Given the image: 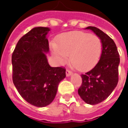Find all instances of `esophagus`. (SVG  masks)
I'll use <instances>...</instances> for the list:
<instances>
[{
    "mask_svg": "<svg viewBox=\"0 0 128 128\" xmlns=\"http://www.w3.org/2000/svg\"><path fill=\"white\" fill-rule=\"evenodd\" d=\"M66 76H70L72 74V72H71V71H69L68 69H66Z\"/></svg>",
    "mask_w": 128,
    "mask_h": 128,
    "instance_id": "34e87169",
    "label": "esophagus"
}]
</instances>
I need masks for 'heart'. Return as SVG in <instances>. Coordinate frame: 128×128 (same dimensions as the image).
Masks as SVG:
<instances>
[{
	"instance_id": "b5f03b06",
	"label": "heart",
	"mask_w": 128,
	"mask_h": 128,
	"mask_svg": "<svg viewBox=\"0 0 128 128\" xmlns=\"http://www.w3.org/2000/svg\"><path fill=\"white\" fill-rule=\"evenodd\" d=\"M102 43L96 34L84 32H70L62 34L58 43H52V49L60 63L65 62L70 55L73 67L85 72L98 62Z\"/></svg>"
}]
</instances>
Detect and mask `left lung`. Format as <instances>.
<instances>
[{
  "label": "left lung",
  "instance_id": "1",
  "mask_svg": "<svg viewBox=\"0 0 128 128\" xmlns=\"http://www.w3.org/2000/svg\"><path fill=\"white\" fill-rule=\"evenodd\" d=\"M86 29L93 31L101 39L102 50L94 68L81 75L82 82L78 94L87 104H96L107 99L117 86L120 54L114 41L102 30L94 26Z\"/></svg>",
  "mask_w": 128,
  "mask_h": 128
}]
</instances>
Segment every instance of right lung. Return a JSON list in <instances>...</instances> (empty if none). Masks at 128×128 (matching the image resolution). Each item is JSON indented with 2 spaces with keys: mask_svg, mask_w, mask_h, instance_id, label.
Returning <instances> with one entry per match:
<instances>
[{
  "mask_svg": "<svg viewBox=\"0 0 128 128\" xmlns=\"http://www.w3.org/2000/svg\"><path fill=\"white\" fill-rule=\"evenodd\" d=\"M48 27H35L17 43L12 56V80L20 95L29 104L45 107L52 102L58 85L66 77L62 67H51Z\"/></svg>",
  "mask_w": 128,
  "mask_h": 128,
  "instance_id": "add662e5",
  "label": "right lung"
}]
</instances>
